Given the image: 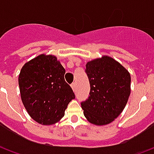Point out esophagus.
<instances>
[{
	"label": "esophagus",
	"instance_id": "1",
	"mask_svg": "<svg viewBox=\"0 0 154 154\" xmlns=\"http://www.w3.org/2000/svg\"><path fill=\"white\" fill-rule=\"evenodd\" d=\"M71 87H72V90H73V91H76V90H77V86H76V83L75 82H73V83L71 85Z\"/></svg>",
	"mask_w": 154,
	"mask_h": 154
}]
</instances>
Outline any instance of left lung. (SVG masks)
I'll return each mask as SVG.
<instances>
[{"mask_svg":"<svg viewBox=\"0 0 154 154\" xmlns=\"http://www.w3.org/2000/svg\"><path fill=\"white\" fill-rule=\"evenodd\" d=\"M85 72L90 83V93L81 102L85 117L97 125L112 122L120 115L130 94V75L112 57L88 62Z\"/></svg>","mask_w":154,"mask_h":154,"instance_id":"obj_1","label":"left lung"}]
</instances>
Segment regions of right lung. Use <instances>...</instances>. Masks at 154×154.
Wrapping results in <instances>:
<instances>
[{
	"mask_svg": "<svg viewBox=\"0 0 154 154\" xmlns=\"http://www.w3.org/2000/svg\"><path fill=\"white\" fill-rule=\"evenodd\" d=\"M64 74L63 67L52 55H39L21 68L19 87L22 102L32 119L41 125L57 122L75 98Z\"/></svg>",
	"mask_w": 154,
	"mask_h": 154,
	"instance_id": "add662e5",
	"label": "right lung"
}]
</instances>
